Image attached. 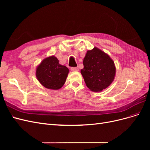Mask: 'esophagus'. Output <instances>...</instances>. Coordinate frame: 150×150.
Wrapping results in <instances>:
<instances>
[{
	"mask_svg": "<svg viewBox=\"0 0 150 150\" xmlns=\"http://www.w3.org/2000/svg\"><path fill=\"white\" fill-rule=\"evenodd\" d=\"M71 70L72 71H78L79 69L78 67H71Z\"/></svg>",
	"mask_w": 150,
	"mask_h": 150,
	"instance_id": "1",
	"label": "esophagus"
}]
</instances>
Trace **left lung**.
I'll list each match as a JSON object with an SVG mask.
<instances>
[{
    "label": "left lung",
    "instance_id": "8db88e82",
    "mask_svg": "<svg viewBox=\"0 0 150 150\" xmlns=\"http://www.w3.org/2000/svg\"><path fill=\"white\" fill-rule=\"evenodd\" d=\"M83 65L81 73L87 87L92 91H102L115 79L116 67L114 61L108 54L96 47L86 52Z\"/></svg>",
    "mask_w": 150,
    "mask_h": 150
}]
</instances>
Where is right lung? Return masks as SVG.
I'll use <instances>...</instances> for the list:
<instances>
[{
  "mask_svg": "<svg viewBox=\"0 0 150 150\" xmlns=\"http://www.w3.org/2000/svg\"><path fill=\"white\" fill-rule=\"evenodd\" d=\"M69 70L59 63L54 56L46 57L38 66L35 75L39 82L49 89H59L64 84Z\"/></svg>",
  "mask_w": 150,
  "mask_h": 150,
  "instance_id": "add662e5",
  "label": "right lung"
}]
</instances>
